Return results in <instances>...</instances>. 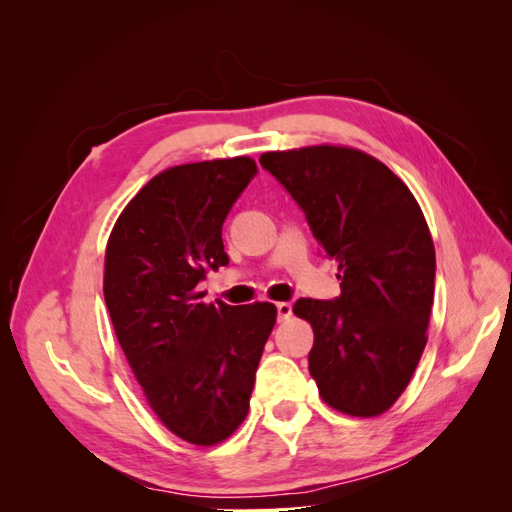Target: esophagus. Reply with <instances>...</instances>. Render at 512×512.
Here are the masks:
<instances>
[{"mask_svg":"<svg viewBox=\"0 0 512 512\" xmlns=\"http://www.w3.org/2000/svg\"><path fill=\"white\" fill-rule=\"evenodd\" d=\"M275 307H277V320H280V322H284L292 316V305L290 303H277Z\"/></svg>","mask_w":512,"mask_h":512,"instance_id":"34e87169","label":"esophagus"}]
</instances>
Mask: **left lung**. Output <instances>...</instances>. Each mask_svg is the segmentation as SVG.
<instances>
[{
	"label": "left lung",
	"instance_id": "1",
	"mask_svg": "<svg viewBox=\"0 0 512 512\" xmlns=\"http://www.w3.org/2000/svg\"><path fill=\"white\" fill-rule=\"evenodd\" d=\"M260 164L339 262L335 301L292 307L314 329L309 374L333 410L378 416L406 391L427 344L436 250L425 215L408 185L361 149L267 151Z\"/></svg>",
	"mask_w": 512,
	"mask_h": 512
}]
</instances>
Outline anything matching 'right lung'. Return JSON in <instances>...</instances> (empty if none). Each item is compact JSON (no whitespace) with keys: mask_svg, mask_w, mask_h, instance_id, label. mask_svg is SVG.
Instances as JSON below:
<instances>
[{"mask_svg":"<svg viewBox=\"0 0 512 512\" xmlns=\"http://www.w3.org/2000/svg\"><path fill=\"white\" fill-rule=\"evenodd\" d=\"M247 156L170 166L117 218L104 301L149 408L177 438L220 444L245 421L275 327L273 303H203L198 284L228 265L222 224L256 175Z\"/></svg>","mask_w":512,"mask_h":512,"instance_id":"obj_1","label":"right lung"}]
</instances>
